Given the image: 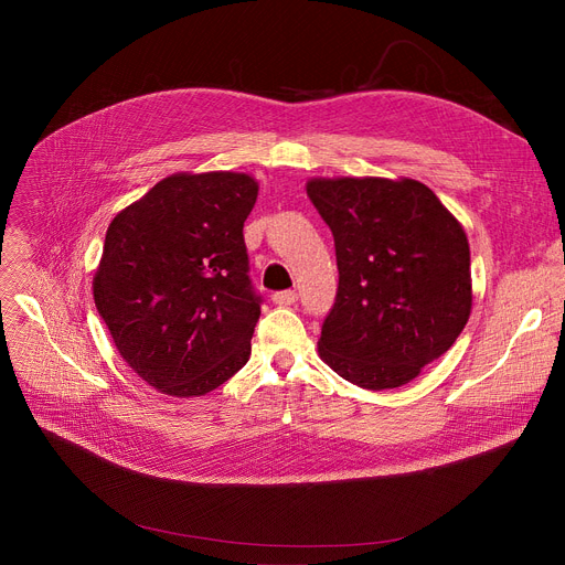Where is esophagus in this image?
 <instances>
[{"mask_svg": "<svg viewBox=\"0 0 565 565\" xmlns=\"http://www.w3.org/2000/svg\"><path fill=\"white\" fill-rule=\"evenodd\" d=\"M273 302H275V305H279V307H290V305L298 302V292H295V290H281V292H275V295H273Z\"/></svg>", "mask_w": 565, "mask_h": 565, "instance_id": "obj_1", "label": "esophagus"}]
</instances>
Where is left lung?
Here are the masks:
<instances>
[{
	"instance_id": "obj_1",
	"label": "left lung",
	"mask_w": 565,
	"mask_h": 565,
	"mask_svg": "<svg viewBox=\"0 0 565 565\" xmlns=\"http://www.w3.org/2000/svg\"><path fill=\"white\" fill-rule=\"evenodd\" d=\"M332 228L339 290L320 360L362 390H394L447 352L471 313L469 243L430 188L412 178H311Z\"/></svg>"
}]
</instances>
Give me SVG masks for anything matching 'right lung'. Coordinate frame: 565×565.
<instances>
[{
  "instance_id": "1",
  "label": "right lung",
  "mask_w": 565,
  "mask_h": 565,
  "mask_svg": "<svg viewBox=\"0 0 565 565\" xmlns=\"http://www.w3.org/2000/svg\"><path fill=\"white\" fill-rule=\"evenodd\" d=\"M256 196L249 173H173L107 228L98 313L128 366L167 396H203L249 360L260 295L243 226Z\"/></svg>"
}]
</instances>
